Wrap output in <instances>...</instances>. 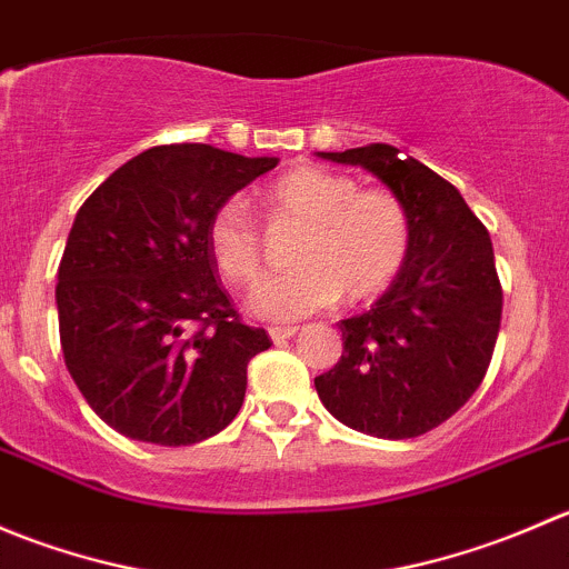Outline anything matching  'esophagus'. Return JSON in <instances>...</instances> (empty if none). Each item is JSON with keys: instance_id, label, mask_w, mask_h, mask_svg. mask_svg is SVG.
I'll use <instances>...</instances> for the list:
<instances>
[{"instance_id": "obj_1", "label": "esophagus", "mask_w": 569, "mask_h": 569, "mask_svg": "<svg viewBox=\"0 0 569 569\" xmlns=\"http://www.w3.org/2000/svg\"><path fill=\"white\" fill-rule=\"evenodd\" d=\"M295 336H297V327H269V338H272L274 343H283Z\"/></svg>"}]
</instances>
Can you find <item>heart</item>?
Listing matches in <instances>:
<instances>
[{
  "label": "heart",
  "instance_id": "1",
  "mask_svg": "<svg viewBox=\"0 0 569 569\" xmlns=\"http://www.w3.org/2000/svg\"><path fill=\"white\" fill-rule=\"evenodd\" d=\"M274 220L302 226L291 250L297 269L258 283L248 311L269 321L306 319L338 297L380 295L410 250V217L391 192H360L358 181L325 168H297L267 189ZM209 252L226 280L248 286L261 274V231L242 198L222 200L209 220Z\"/></svg>",
  "mask_w": 569,
  "mask_h": 569
}]
</instances>
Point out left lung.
<instances>
[{
    "instance_id": "8db88e82",
    "label": "left lung",
    "mask_w": 569,
    "mask_h": 569,
    "mask_svg": "<svg viewBox=\"0 0 569 569\" xmlns=\"http://www.w3.org/2000/svg\"><path fill=\"white\" fill-rule=\"evenodd\" d=\"M317 157L380 178L410 217V250L369 311L338 321L341 360L313 386L355 432L418 438L455 416L490 366L503 306L490 233L446 178L399 148Z\"/></svg>"
}]
</instances>
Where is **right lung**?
<instances>
[{
  "instance_id": "1",
  "label": "right lung",
  "mask_w": 569,
  "mask_h": 569,
  "mask_svg": "<svg viewBox=\"0 0 569 569\" xmlns=\"http://www.w3.org/2000/svg\"><path fill=\"white\" fill-rule=\"evenodd\" d=\"M278 164L183 142L120 164L77 211L57 269L66 366L114 432L192 446L237 418L269 349L217 280L209 220Z\"/></svg>"
}]
</instances>
